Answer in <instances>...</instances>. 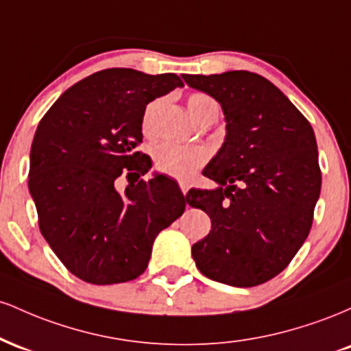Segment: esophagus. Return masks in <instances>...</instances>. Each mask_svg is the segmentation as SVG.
Masks as SVG:
<instances>
[{
	"mask_svg": "<svg viewBox=\"0 0 351 351\" xmlns=\"http://www.w3.org/2000/svg\"><path fill=\"white\" fill-rule=\"evenodd\" d=\"M180 189H181V193H183V195H186V193H188V183H186V181H180Z\"/></svg>",
	"mask_w": 351,
	"mask_h": 351,
	"instance_id": "34e87169",
	"label": "esophagus"
}]
</instances>
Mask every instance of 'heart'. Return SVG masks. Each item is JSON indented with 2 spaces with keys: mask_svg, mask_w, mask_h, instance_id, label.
<instances>
[{
  "mask_svg": "<svg viewBox=\"0 0 351 351\" xmlns=\"http://www.w3.org/2000/svg\"><path fill=\"white\" fill-rule=\"evenodd\" d=\"M189 114L196 120H203L209 115L217 114L216 100L203 92H195L186 100ZM155 106H148L143 115V130L150 132L152 117ZM208 160V150L198 145H180L163 142L153 148V165L158 171L175 178H189Z\"/></svg>",
  "mask_w": 351,
  "mask_h": 351,
  "instance_id": "obj_1",
  "label": "heart"
}]
</instances>
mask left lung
Returning <instances> with one entry per match:
<instances>
[{"label": "left lung", "instance_id": "8db88e82", "mask_svg": "<svg viewBox=\"0 0 351 351\" xmlns=\"http://www.w3.org/2000/svg\"><path fill=\"white\" fill-rule=\"evenodd\" d=\"M183 79L216 99L226 119V140L203 171L219 186L188 193L189 206L211 217L209 234L193 244V259L221 284H264L287 267L312 228L322 186L313 128L259 74Z\"/></svg>", "mask_w": 351, "mask_h": 351}]
</instances>
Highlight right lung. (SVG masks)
Segmentation results:
<instances>
[{
    "instance_id": "add662e5",
    "label": "right lung",
    "mask_w": 351,
    "mask_h": 351,
    "mask_svg": "<svg viewBox=\"0 0 351 351\" xmlns=\"http://www.w3.org/2000/svg\"><path fill=\"white\" fill-rule=\"evenodd\" d=\"M181 86L176 74L104 69L67 88L39 122L29 191L44 239L79 279H136L158 232L183 215L188 199L175 181L140 180L152 165L136 150L147 104ZM122 174L129 186L119 193Z\"/></svg>"
}]
</instances>
